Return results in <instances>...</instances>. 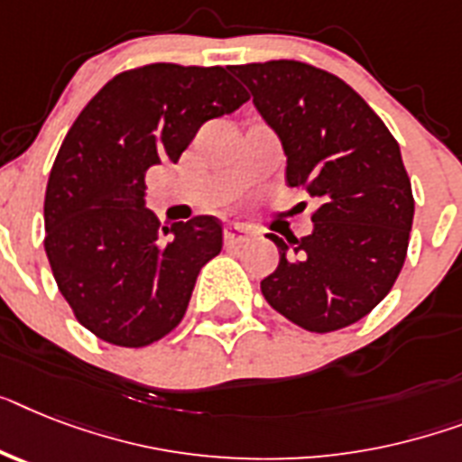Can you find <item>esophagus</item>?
Wrapping results in <instances>:
<instances>
[{"mask_svg": "<svg viewBox=\"0 0 462 462\" xmlns=\"http://www.w3.org/2000/svg\"><path fill=\"white\" fill-rule=\"evenodd\" d=\"M253 236V231L243 224H228L224 228V240H226V245H240V243H245L247 238Z\"/></svg>", "mask_w": 462, "mask_h": 462, "instance_id": "34e87169", "label": "esophagus"}]
</instances>
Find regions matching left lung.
<instances>
[{
	"mask_svg": "<svg viewBox=\"0 0 462 462\" xmlns=\"http://www.w3.org/2000/svg\"><path fill=\"white\" fill-rule=\"evenodd\" d=\"M288 158L285 179L319 200L314 231L269 238L276 272L262 295L311 333L364 319L392 291L413 226V190L384 122L349 85L300 60L236 66Z\"/></svg>",
	"mask_w": 462,
	"mask_h": 462,
	"instance_id": "8db88e82",
	"label": "left lung"
}]
</instances>
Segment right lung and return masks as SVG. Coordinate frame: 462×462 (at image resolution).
I'll return each mask as SVG.
<instances>
[{"mask_svg":"<svg viewBox=\"0 0 462 462\" xmlns=\"http://www.w3.org/2000/svg\"><path fill=\"white\" fill-rule=\"evenodd\" d=\"M247 98L226 68L153 63L116 75L72 122L49 174L44 250L101 340L146 346L184 319L198 273L222 253V224L200 215L160 231L146 171L177 162L203 122Z\"/></svg>","mask_w":462,"mask_h":462,"instance_id":"right-lung-1","label":"right lung"}]
</instances>
